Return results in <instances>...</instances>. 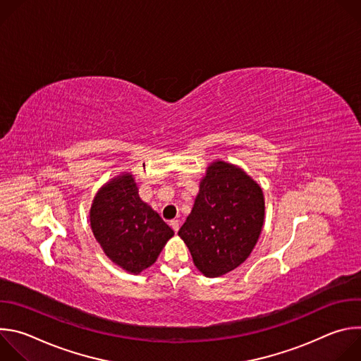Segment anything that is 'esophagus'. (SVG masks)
I'll list each match as a JSON object with an SVG mask.
<instances>
[{
	"label": "esophagus",
	"mask_w": 361,
	"mask_h": 361,
	"mask_svg": "<svg viewBox=\"0 0 361 361\" xmlns=\"http://www.w3.org/2000/svg\"><path fill=\"white\" fill-rule=\"evenodd\" d=\"M170 227L174 230V233H177L178 228H180V221L178 220H171L170 221Z\"/></svg>",
	"instance_id": "esophagus-1"
}]
</instances>
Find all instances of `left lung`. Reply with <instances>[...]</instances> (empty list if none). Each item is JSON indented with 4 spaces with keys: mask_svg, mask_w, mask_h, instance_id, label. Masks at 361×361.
Returning a JSON list of instances; mask_svg holds the SVG:
<instances>
[{
    "mask_svg": "<svg viewBox=\"0 0 361 361\" xmlns=\"http://www.w3.org/2000/svg\"><path fill=\"white\" fill-rule=\"evenodd\" d=\"M263 223L262 187L240 167L217 160L207 167L178 235L195 267L205 277H220L248 259Z\"/></svg>",
    "mask_w": 361,
    "mask_h": 361,
    "instance_id": "8db88e82",
    "label": "left lung"
}]
</instances>
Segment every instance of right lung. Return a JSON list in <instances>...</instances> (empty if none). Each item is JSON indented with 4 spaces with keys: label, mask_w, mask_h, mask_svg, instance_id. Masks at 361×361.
Segmentation results:
<instances>
[{
    "label": "right lung",
    "mask_w": 361,
    "mask_h": 361,
    "mask_svg": "<svg viewBox=\"0 0 361 361\" xmlns=\"http://www.w3.org/2000/svg\"><path fill=\"white\" fill-rule=\"evenodd\" d=\"M90 223L109 259L128 273L140 274L156 263L174 231L138 195L133 174L102 185L92 200Z\"/></svg>",
    "instance_id": "1"
}]
</instances>
